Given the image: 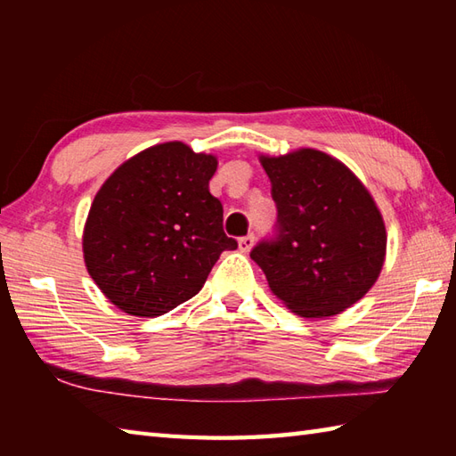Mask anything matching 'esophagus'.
<instances>
[{"label":"esophagus","mask_w":456,"mask_h":456,"mask_svg":"<svg viewBox=\"0 0 456 456\" xmlns=\"http://www.w3.org/2000/svg\"><path fill=\"white\" fill-rule=\"evenodd\" d=\"M253 245H255V235L253 233L239 239V250H240V253H248V250L253 248Z\"/></svg>","instance_id":"1"}]
</instances>
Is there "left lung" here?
Here are the masks:
<instances>
[{"label":"left lung","mask_w":456,"mask_h":456,"mask_svg":"<svg viewBox=\"0 0 456 456\" xmlns=\"http://www.w3.org/2000/svg\"><path fill=\"white\" fill-rule=\"evenodd\" d=\"M278 209L276 235L250 258L273 294L299 317L356 304L380 276L386 227L370 191L341 160L315 149L260 157Z\"/></svg>","instance_id":"obj_1"}]
</instances>
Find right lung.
Returning <instances> with one entry per match:
<instances>
[{
  "mask_svg": "<svg viewBox=\"0 0 456 456\" xmlns=\"http://www.w3.org/2000/svg\"><path fill=\"white\" fill-rule=\"evenodd\" d=\"M213 154L170 141L123 162L95 193L84 263L121 312L159 317L196 296L223 250V206L209 193Z\"/></svg>",
  "mask_w": 456,
  "mask_h": 456,
  "instance_id": "add662e5",
  "label": "right lung"
}]
</instances>
